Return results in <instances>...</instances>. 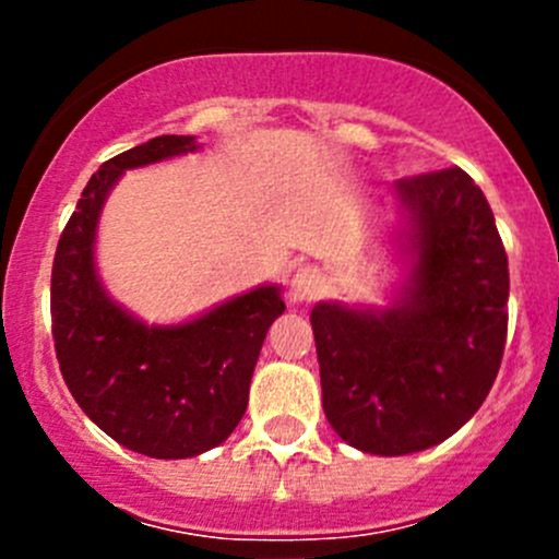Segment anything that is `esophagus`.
Returning <instances> with one entry per match:
<instances>
[{"instance_id":"1","label":"esophagus","mask_w":559,"mask_h":559,"mask_svg":"<svg viewBox=\"0 0 559 559\" xmlns=\"http://www.w3.org/2000/svg\"><path fill=\"white\" fill-rule=\"evenodd\" d=\"M324 286H326L324 273H321L319 267H311V264H308V267H300L295 273L289 295L295 302H311L321 295V292H324Z\"/></svg>"}]
</instances>
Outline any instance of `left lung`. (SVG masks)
Masks as SVG:
<instances>
[{
	"label": "left lung",
	"instance_id": "1",
	"mask_svg": "<svg viewBox=\"0 0 559 559\" xmlns=\"http://www.w3.org/2000/svg\"><path fill=\"white\" fill-rule=\"evenodd\" d=\"M397 197L416 253L403 306L311 311L332 430L384 456L454 436L487 400L509 332V257L476 180L447 167L400 180Z\"/></svg>",
	"mask_w": 559,
	"mask_h": 559
}]
</instances>
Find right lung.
Masks as SVG:
<instances>
[{
	"label": "right lung",
	"mask_w": 559,
	"mask_h": 559,
	"mask_svg": "<svg viewBox=\"0 0 559 559\" xmlns=\"http://www.w3.org/2000/svg\"><path fill=\"white\" fill-rule=\"evenodd\" d=\"M191 151L194 138L162 134L107 159L83 189L50 273V330L67 389L112 441L156 460L197 456L233 436L264 335L286 311L275 286H259L186 324L145 326L99 286L94 233L110 186L129 167Z\"/></svg>",
	"instance_id": "add662e5"
}]
</instances>
